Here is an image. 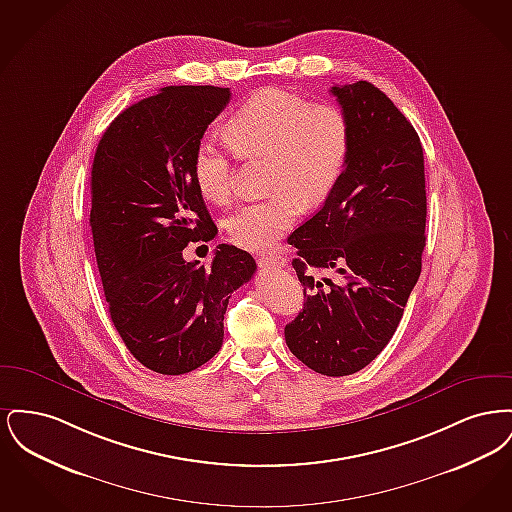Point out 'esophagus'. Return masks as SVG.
Masks as SVG:
<instances>
[{"instance_id": "34e87169", "label": "esophagus", "mask_w": 512, "mask_h": 512, "mask_svg": "<svg viewBox=\"0 0 512 512\" xmlns=\"http://www.w3.org/2000/svg\"><path fill=\"white\" fill-rule=\"evenodd\" d=\"M259 265H261V267L282 268L286 267V259H284L282 255H276V253H268V255H263V257L259 259Z\"/></svg>"}]
</instances>
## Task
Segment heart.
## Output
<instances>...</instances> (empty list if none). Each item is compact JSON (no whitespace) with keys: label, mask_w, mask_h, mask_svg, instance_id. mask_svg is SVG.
Segmentation results:
<instances>
[{"label":"heart","mask_w":512,"mask_h":512,"mask_svg":"<svg viewBox=\"0 0 512 512\" xmlns=\"http://www.w3.org/2000/svg\"><path fill=\"white\" fill-rule=\"evenodd\" d=\"M232 146L245 155H268V188L274 194L251 201L226 220L230 240L263 251L276 244L301 211L334 190L351 151V122L340 105L313 103L280 88L245 99L226 124ZM195 186L213 203L234 190L230 146L203 138L192 159Z\"/></svg>","instance_id":"heart-1"}]
</instances>
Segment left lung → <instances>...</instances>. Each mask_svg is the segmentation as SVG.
<instances>
[{
    "label": "left lung",
    "mask_w": 512,
    "mask_h": 512,
    "mask_svg": "<svg viewBox=\"0 0 512 512\" xmlns=\"http://www.w3.org/2000/svg\"><path fill=\"white\" fill-rule=\"evenodd\" d=\"M330 92L351 151L322 209L288 238L305 303L284 336L303 365L347 376L388 345L420 276L426 180L420 138L382 90L359 80Z\"/></svg>",
    "instance_id": "left-lung-1"
}]
</instances>
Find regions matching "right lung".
I'll list each match as a JSON object with an SVG mask.
<instances>
[{"label":"right lung","mask_w":512,"mask_h":512,"mask_svg":"<svg viewBox=\"0 0 512 512\" xmlns=\"http://www.w3.org/2000/svg\"><path fill=\"white\" fill-rule=\"evenodd\" d=\"M230 88L167 86L107 126L92 165L90 226L109 315L142 365L178 376L222 347L224 313L255 259L220 244L209 265L182 257L217 236L192 172L195 146Z\"/></svg>","instance_id":"obj_1"}]
</instances>
